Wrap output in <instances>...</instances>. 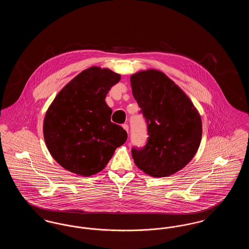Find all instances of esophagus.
I'll return each mask as SVG.
<instances>
[{
    "mask_svg": "<svg viewBox=\"0 0 249 249\" xmlns=\"http://www.w3.org/2000/svg\"><path fill=\"white\" fill-rule=\"evenodd\" d=\"M122 127H123V129L126 130L127 132L129 131V125H128V124H123V125H122Z\"/></svg>",
    "mask_w": 249,
    "mask_h": 249,
    "instance_id": "1",
    "label": "esophagus"
}]
</instances>
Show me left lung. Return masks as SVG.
Segmentation results:
<instances>
[{
    "mask_svg": "<svg viewBox=\"0 0 249 249\" xmlns=\"http://www.w3.org/2000/svg\"><path fill=\"white\" fill-rule=\"evenodd\" d=\"M130 85L148 135L142 147L132 146V159L151 177L171 176L196 154L201 142V117L188 96L161 71L134 73Z\"/></svg>",
    "mask_w": 249,
    "mask_h": 249,
    "instance_id": "obj_1",
    "label": "left lung"
}]
</instances>
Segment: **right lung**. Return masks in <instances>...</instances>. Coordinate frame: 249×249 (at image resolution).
Instances as JSON below:
<instances>
[{"instance_id": "1", "label": "right lung", "mask_w": 249, "mask_h": 249, "mask_svg": "<svg viewBox=\"0 0 249 249\" xmlns=\"http://www.w3.org/2000/svg\"><path fill=\"white\" fill-rule=\"evenodd\" d=\"M120 75L90 67L67 84L48 108L44 137L55 160L71 173L89 177L102 171L127 132L111 121L106 104L110 89Z\"/></svg>"}]
</instances>
